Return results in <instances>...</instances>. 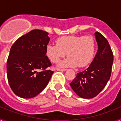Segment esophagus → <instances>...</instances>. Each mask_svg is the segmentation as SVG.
I'll use <instances>...</instances> for the list:
<instances>
[{"instance_id": "obj_1", "label": "esophagus", "mask_w": 121, "mask_h": 121, "mask_svg": "<svg viewBox=\"0 0 121 121\" xmlns=\"http://www.w3.org/2000/svg\"><path fill=\"white\" fill-rule=\"evenodd\" d=\"M56 70H57V71H66L67 70V69H65V68H56Z\"/></svg>"}]
</instances>
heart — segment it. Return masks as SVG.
<instances>
[{
  "instance_id": "b5f03b06",
  "label": "heart",
  "mask_w": 121,
  "mask_h": 121,
  "mask_svg": "<svg viewBox=\"0 0 121 121\" xmlns=\"http://www.w3.org/2000/svg\"><path fill=\"white\" fill-rule=\"evenodd\" d=\"M56 44L49 43L46 47V55L53 63H58L67 53L68 58L61 67H84L88 65L94 57L96 40L93 36H64L58 37Z\"/></svg>"
}]
</instances>
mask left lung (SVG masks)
Instances as JSON below:
<instances>
[{
	"label": "left lung",
	"mask_w": 121,
	"mask_h": 121,
	"mask_svg": "<svg viewBox=\"0 0 121 121\" xmlns=\"http://www.w3.org/2000/svg\"><path fill=\"white\" fill-rule=\"evenodd\" d=\"M98 50L92 62L86 70L77 73L70 86L81 98L90 99L96 96L110 79L113 62V54L107 39L99 32L95 33Z\"/></svg>",
	"instance_id": "obj_1"
}]
</instances>
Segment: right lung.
Here are the masks:
<instances>
[{"label": "right lung", "mask_w": 121, "mask_h": 121, "mask_svg": "<svg viewBox=\"0 0 121 121\" xmlns=\"http://www.w3.org/2000/svg\"><path fill=\"white\" fill-rule=\"evenodd\" d=\"M50 41L48 33L33 30L20 37L13 44L6 64L7 78L11 88L17 96L32 98L48 85L54 71L46 56Z\"/></svg>", "instance_id": "right-lung-1"}]
</instances>
